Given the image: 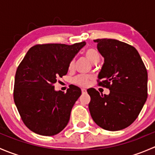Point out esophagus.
<instances>
[{"label": "esophagus", "mask_w": 155, "mask_h": 155, "mask_svg": "<svg viewBox=\"0 0 155 155\" xmlns=\"http://www.w3.org/2000/svg\"><path fill=\"white\" fill-rule=\"evenodd\" d=\"M82 94H86L87 93V90L85 88H82Z\"/></svg>", "instance_id": "34e87169"}]
</instances>
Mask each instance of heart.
<instances>
[{"mask_svg":"<svg viewBox=\"0 0 155 155\" xmlns=\"http://www.w3.org/2000/svg\"><path fill=\"white\" fill-rule=\"evenodd\" d=\"M85 55L87 60H88L91 63L93 64L98 63V61H100L99 52H98L96 49H94V48H90L85 50ZM73 66H74V60H72L70 63V68H73ZM90 79V76L80 75V76H76V77L73 79V82L78 85L85 87L88 85Z\"/></svg>","mask_w":155,"mask_h":155,"instance_id":"obj_1","label":"heart"}]
</instances>
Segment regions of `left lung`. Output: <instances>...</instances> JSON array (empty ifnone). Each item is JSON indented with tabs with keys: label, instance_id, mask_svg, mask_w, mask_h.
Instances as JSON below:
<instances>
[{
	"label": "left lung",
	"instance_id": "left-lung-1",
	"mask_svg": "<svg viewBox=\"0 0 155 155\" xmlns=\"http://www.w3.org/2000/svg\"><path fill=\"white\" fill-rule=\"evenodd\" d=\"M97 50L104 58L98 74L100 85L109 89L101 94L87 89L89 111L94 121L107 130L115 131L130 125L141 112L148 96V73L134 46L114 39H97Z\"/></svg>",
	"mask_w": 155,
	"mask_h": 155
}]
</instances>
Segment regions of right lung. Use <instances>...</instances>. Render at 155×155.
Segmentation results:
<instances>
[{"instance_id":"add662e5","label":"right lung","mask_w":155,"mask_h":155,"mask_svg":"<svg viewBox=\"0 0 155 155\" xmlns=\"http://www.w3.org/2000/svg\"><path fill=\"white\" fill-rule=\"evenodd\" d=\"M85 42L48 43L28 50L17 68L14 102L24 124L43 136H54L68 125L72 108L82 91L72 85L66 93L54 90L57 79L68 73L70 63Z\"/></svg>"}]
</instances>
